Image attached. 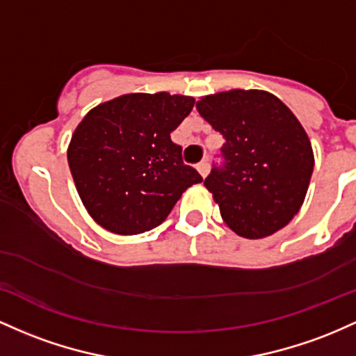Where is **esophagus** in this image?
<instances>
[{
	"mask_svg": "<svg viewBox=\"0 0 356 356\" xmlns=\"http://www.w3.org/2000/svg\"><path fill=\"white\" fill-rule=\"evenodd\" d=\"M197 170H198V173L202 175L203 178H205L207 175L210 173V165L207 161H202V163H198V165H197Z\"/></svg>",
	"mask_w": 356,
	"mask_h": 356,
	"instance_id": "esophagus-1",
	"label": "esophagus"
}]
</instances>
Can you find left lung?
<instances>
[{
  "instance_id": "obj_1",
  "label": "left lung",
  "mask_w": 356,
  "mask_h": 356,
  "mask_svg": "<svg viewBox=\"0 0 356 356\" xmlns=\"http://www.w3.org/2000/svg\"><path fill=\"white\" fill-rule=\"evenodd\" d=\"M200 115L225 139L223 168L205 178L225 225L245 238L281 230L301 209L314 168L305 127L266 90L205 95Z\"/></svg>"
}]
</instances>
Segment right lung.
I'll return each instance as SVG.
<instances>
[{
  "mask_svg": "<svg viewBox=\"0 0 356 356\" xmlns=\"http://www.w3.org/2000/svg\"><path fill=\"white\" fill-rule=\"evenodd\" d=\"M188 95L124 94L95 106L72 134L67 159L83 207L99 225L136 235L165 222L183 191L202 183L171 131L193 109Z\"/></svg>",
  "mask_w": 356,
  "mask_h": 356,
  "instance_id": "add662e5",
  "label": "right lung"
}]
</instances>
